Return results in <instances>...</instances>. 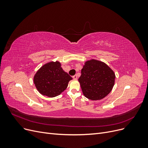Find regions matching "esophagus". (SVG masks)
I'll use <instances>...</instances> for the list:
<instances>
[{"label": "esophagus", "instance_id": "34e87169", "mask_svg": "<svg viewBox=\"0 0 148 148\" xmlns=\"http://www.w3.org/2000/svg\"><path fill=\"white\" fill-rule=\"evenodd\" d=\"M73 78L74 80H77V75H74V76L73 77Z\"/></svg>", "mask_w": 148, "mask_h": 148}]
</instances>
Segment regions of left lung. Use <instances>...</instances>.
<instances>
[{"instance_id": "left-lung-1", "label": "left lung", "mask_w": 148, "mask_h": 148, "mask_svg": "<svg viewBox=\"0 0 148 148\" xmlns=\"http://www.w3.org/2000/svg\"><path fill=\"white\" fill-rule=\"evenodd\" d=\"M115 79L113 70L105 62L91 59L85 62L78 80L85 97L100 100L112 91Z\"/></svg>"}]
</instances>
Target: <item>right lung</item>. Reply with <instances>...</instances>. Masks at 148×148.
Returning <instances> with one entry per match:
<instances>
[{
    "label": "right lung",
    "mask_w": 148,
    "mask_h": 148,
    "mask_svg": "<svg viewBox=\"0 0 148 148\" xmlns=\"http://www.w3.org/2000/svg\"><path fill=\"white\" fill-rule=\"evenodd\" d=\"M73 78L64 71L59 61L44 64L35 74L33 82L37 91L42 95L54 97L67 88Z\"/></svg>",
    "instance_id": "1"
}]
</instances>
